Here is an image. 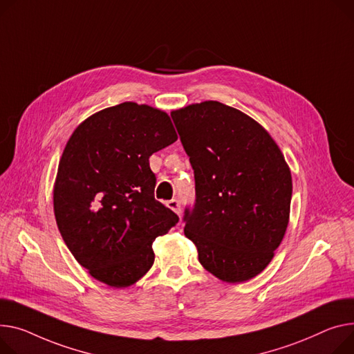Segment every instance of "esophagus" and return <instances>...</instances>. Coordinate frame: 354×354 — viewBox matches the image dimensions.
<instances>
[{"mask_svg":"<svg viewBox=\"0 0 354 354\" xmlns=\"http://www.w3.org/2000/svg\"><path fill=\"white\" fill-rule=\"evenodd\" d=\"M167 206H168L169 209H172L176 215H180V205H179V202H178L176 199L168 201V202H167Z\"/></svg>","mask_w":354,"mask_h":354,"instance_id":"obj_1","label":"esophagus"}]
</instances>
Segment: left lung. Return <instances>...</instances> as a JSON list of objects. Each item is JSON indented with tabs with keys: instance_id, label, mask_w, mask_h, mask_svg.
Wrapping results in <instances>:
<instances>
[{
	"instance_id": "8db88e82",
	"label": "left lung",
	"mask_w": 354,
	"mask_h": 354,
	"mask_svg": "<svg viewBox=\"0 0 354 354\" xmlns=\"http://www.w3.org/2000/svg\"><path fill=\"white\" fill-rule=\"evenodd\" d=\"M171 115L195 174L185 236L207 272L227 283L246 281L270 263L288 229L292 175L285 156L261 124L218 101Z\"/></svg>"
}]
</instances>
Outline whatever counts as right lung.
<instances>
[{
  "mask_svg": "<svg viewBox=\"0 0 354 354\" xmlns=\"http://www.w3.org/2000/svg\"><path fill=\"white\" fill-rule=\"evenodd\" d=\"M178 139L167 112L124 102L78 125L68 139L54 185L61 236L89 274L128 288L153 265L152 243L178 215L153 196L149 156Z\"/></svg>",
  "mask_w": 354,
  "mask_h": 354,
  "instance_id": "add662e5",
  "label": "right lung"
}]
</instances>
